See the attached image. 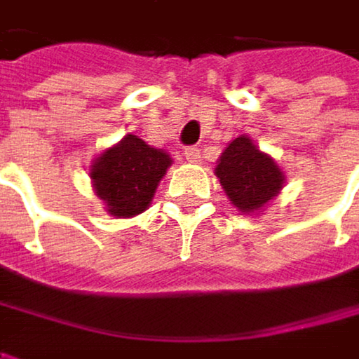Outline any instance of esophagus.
Here are the masks:
<instances>
[{
	"mask_svg": "<svg viewBox=\"0 0 359 359\" xmlns=\"http://www.w3.org/2000/svg\"><path fill=\"white\" fill-rule=\"evenodd\" d=\"M184 156L189 162H199L201 160V149L199 147H187L184 149Z\"/></svg>",
	"mask_w": 359,
	"mask_h": 359,
	"instance_id": "34e87169",
	"label": "esophagus"
}]
</instances>
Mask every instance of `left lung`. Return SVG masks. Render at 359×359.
Wrapping results in <instances>:
<instances>
[{"label": "left lung", "mask_w": 359, "mask_h": 359, "mask_svg": "<svg viewBox=\"0 0 359 359\" xmlns=\"http://www.w3.org/2000/svg\"><path fill=\"white\" fill-rule=\"evenodd\" d=\"M215 175L226 189L230 201L241 212L261 210L269 199H273L283 177L276 162L261 154L248 137H236L222 154Z\"/></svg>", "instance_id": "1"}]
</instances>
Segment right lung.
I'll return each mask as SVG.
<instances>
[{"instance_id": "add662e5", "label": "right lung", "mask_w": 359, "mask_h": 359, "mask_svg": "<svg viewBox=\"0 0 359 359\" xmlns=\"http://www.w3.org/2000/svg\"><path fill=\"white\" fill-rule=\"evenodd\" d=\"M168 166L170 156L166 151L127 135L94 162L90 177L111 215L131 217L149 205Z\"/></svg>"}]
</instances>
